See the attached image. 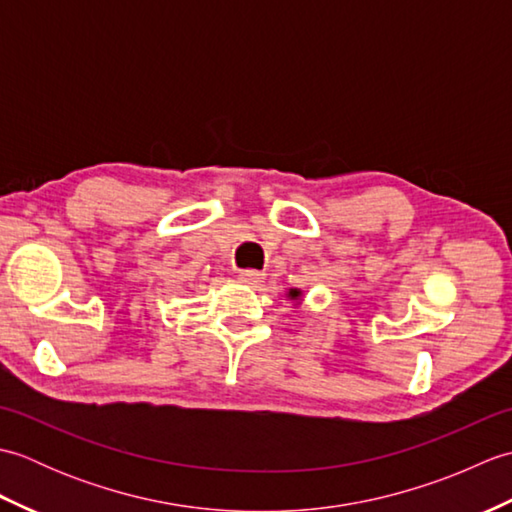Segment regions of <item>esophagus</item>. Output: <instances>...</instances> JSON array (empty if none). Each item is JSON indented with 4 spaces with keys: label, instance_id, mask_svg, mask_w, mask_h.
Returning <instances> with one entry per match:
<instances>
[{
    "label": "esophagus",
    "instance_id": "obj_1",
    "mask_svg": "<svg viewBox=\"0 0 512 512\" xmlns=\"http://www.w3.org/2000/svg\"><path fill=\"white\" fill-rule=\"evenodd\" d=\"M239 281L248 286H259L264 281V273H259V270H253V268L239 270Z\"/></svg>",
    "mask_w": 512,
    "mask_h": 512
}]
</instances>
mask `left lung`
Instances as JSON below:
<instances>
[{
    "instance_id": "obj_1",
    "label": "left lung",
    "mask_w": 512,
    "mask_h": 512,
    "mask_svg": "<svg viewBox=\"0 0 512 512\" xmlns=\"http://www.w3.org/2000/svg\"><path fill=\"white\" fill-rule=\"evenodd\" d=\"M290 297H292V299L299 297V290H292V292H290Z\"/></svg>"
}]
</instances>
